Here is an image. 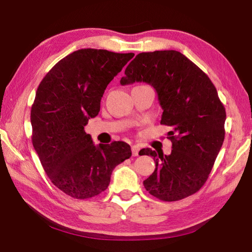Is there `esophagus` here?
Wrapping results in <instances>:
<instances>
[{"label": "esophagus", "mask_w": 252, "mask_h": 252, "mask_svg": "<svg viewBox=\"0 0 252 252\" xmlns=\"http://www.w3.org/2000/svg\"><path fill=\"white\" fill-rule=\"evenodd\" d=\"M139 151H140L139 146H132V155H133V157L139 156Z\"/></svg>", "instance_id": "obj_1"}]
</instances>
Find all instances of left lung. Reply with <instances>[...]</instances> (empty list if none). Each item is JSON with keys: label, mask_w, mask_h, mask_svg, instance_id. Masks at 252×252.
<instances>
[{"label": "left lung", "mask_w": 252, "mask_h": 252, "mask_svg": "<svg viewBox=\"0 0 252 252\" xmlns=\"http://www.w3.org/2000/svg\"><path fill=\"white\" fill-rule=\"evenodd\" d=\"M121 85L146 82L161 105V125L172 127V151L142 149L156 170L143 186L162 201H178L201 189L224 140L225 110L211 80L192 61L174 50L143 52L126 66Z\"/></svg>", "instance_id": "obj_1"}]
</instances>
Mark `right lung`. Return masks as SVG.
<instances>
[{"label": "right lung", "mask_w": 252, "mask_h": 252, "mask_svg": "<svg viewBox=\"0 0 252 252\" xmlns=\"http://www.w3.org/2000/svg\"><path fill=\"white\" fill-rule=\"evenodd\" d=\"M133 57L108 50L74 51L37 88L31 109L33 147L51 182L72 198L103 192L113 169L132 155L123 141L94 146L84 126L99 113L108 84Z\"/></svg>", "instance_id": "1"}]
</instances>
